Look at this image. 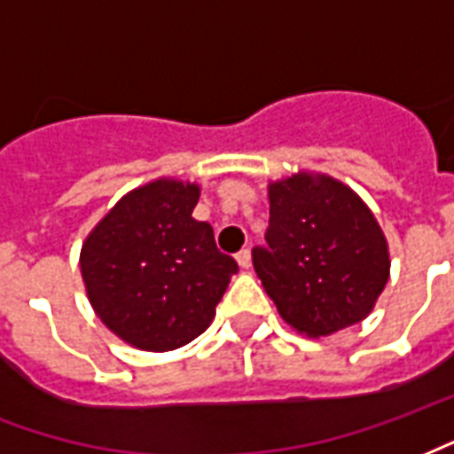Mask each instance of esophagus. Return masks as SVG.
<instances>
[{"label": "esophagus", "instance_id": "34e87169", "mask_svg": "<svg viewBox=\"0 0 454 454\" xmlns=\"http://www.w3.org/2000/svg\"><path fill=\"white\" fill-rule=\"evenodd\" d=\"M236 260H238V264H240V270H250V267H253V254H250V250H247V247L236 254Z\"/></svg>", "mask_w": 454, "mask_h": 454}]
</instances>
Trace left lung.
Returning <instances> with one entry per match:
<instances>
[{
	"instance_id": "left-lung-1",
	"label": "left lung",
	"mask_w": 454,
	"mask_h": 454,
	"mask_svg": "<svg viewBox=\"0 0 454 454\" xmlns=\"http://www.w3.org/2000/svg\"><path fill=\"white\" fill-rule=\"evenodd\" d=\"M267 245L253 264L278 315L327 337L368 317L389 278L387 240L358 194L322 173L270 184Z\"/></svg>"
}]
</instances>
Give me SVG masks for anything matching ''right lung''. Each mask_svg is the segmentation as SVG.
<instances>
[{"label": "right lung", "mask_w": 454, "mask_h": 454, "mask_svg": "<svg viewBox=\"0 0 454 454\" xmlns=\"http://www.w3.org/2000/svg\"><path fill=\"white\" fill-rule=\"evenodd\" d=\"M200 184L160 177L127 192L82 245L86 294L107 330L142 348L190 344L216 315L238 262L192 218Z\"/></svg>", "instance_id": "right-lung-1"}]
</instances>
